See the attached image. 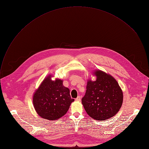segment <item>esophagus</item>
Instances as JSON below:
<instances>
[{"label": "esophagus", "instance_id": "34e87169", "mask_svg": "<svg viewBox=\"0 0 149 149\" xmlns=\"http://www.w3.org/2000/svg\"><path fill=\"white\" fill-rule=\"evenodd\" d=\"M75 100L77 101H79L81 100V97L80 96H78L77 98L75 99Z\"/></svg>", "mask_w": 149, "mask_h": 149}]
</instances>
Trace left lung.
Segmentation results:
<instances>
[{
  "label": "left lung",
  "instance_id": "obj_1",
  "mask_svg": "<svg viewBox=\"0 0 149 149\" xmlns=\"http://www.w3.org/2000/svg\"><path fill=\"white\" fill-rule=\"evenodd\" d=\"M94 74L95 81L88 79L82 104L87 113L96 120L102 121L114 116L123 101V91L116 79L101 70Z\"/></svg>",
  "mask_w": 149,
  "mask_h": 149
}]
</instances>
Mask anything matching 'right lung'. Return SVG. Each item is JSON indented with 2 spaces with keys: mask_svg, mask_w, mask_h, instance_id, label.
I'll return each mask as SVG.
<instances>
[{
  "mask_svg": "<svg viewBox=\"0 0 149 149\" xmlns=\"http://www.w3.org/2000/svg\"><path fill=\"white\" fill-rule=\"evenodd\" d=\"M63 81L51 79L48 76L42 81L33 96V107L38 114L48 120H58L64 116L74 99L69 88L63 86Z\"/></svg>",
  "mask_w": 149,
  "mask_h": 149,
  "instance_id": "1",
  "label": "right lung"
}]
</instances>
